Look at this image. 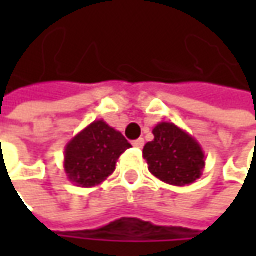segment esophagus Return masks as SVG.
I'll return each mask as SVG.
<instances>
[{
	"label": "esophagus",
	"instance_id": "obj_1",
	"mask_svg": "<svg viewBox=\"0 0 256 256\" xmlns=\"http://www.w3.org/2000/svg\"><path fill=\"white\" fill-rule=\"evenodd\" d=\"M144 144H145V140H144L142 138H139V139L133 140V146H134V148H142V146H144Z\"/></svg>",
	"mask_w": 256,
	"mask_h": 256
}]
</instances>
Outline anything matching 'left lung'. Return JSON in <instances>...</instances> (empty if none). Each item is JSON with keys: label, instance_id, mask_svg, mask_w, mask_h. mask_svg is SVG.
<instances>
[{"label": "left lung", "instance_id": "8db88e82", "mask_svg": "<svg viewBox=\"0 0 256 256\" xmlns=\"http://www.w3.org/2000/svg\"><path fill=\"white\" fill-rule=\"evenodd\" d=\"M154 140L144 146L148 170L160 180L185 186L194 184L204 169L200 144L174 123H158L152 128Z\"/></svg>", "mask_w": 256, "mask_h": 256}]
</instances>
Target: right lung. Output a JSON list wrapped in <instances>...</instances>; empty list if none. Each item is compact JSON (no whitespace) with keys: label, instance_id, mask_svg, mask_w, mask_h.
Listing matches in <instances>:
<instances>
[{"label":"right lung","instance_id":"1","mask_svg":"<svg viewBox=\"0 0 256 256\" xmlns=\"http://www.w3.org/2000/svg\"><path fill=\"white\" fill-rule=\"evenodd\" d=\"M130 146L118 130L96 120L66 144L65 174L77 186H96L114 174L120 156Z\"/></svg>","mask_w":256,"mask_h":256}]
</instances>
